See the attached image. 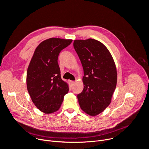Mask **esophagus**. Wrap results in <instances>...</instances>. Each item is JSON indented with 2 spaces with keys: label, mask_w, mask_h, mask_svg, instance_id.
I'll use <instances>...</instances> for the list:
<instances>
[{
  "label": "esophagus",
  "mask_w": 149,
  "mask_h": 149,
  "mask_svg": "<svg viewBox=\"0 0 149 149\" xmlns=\"http://www.w3.org/2000/svg\"><path fill=\"white\" fill-rule=\"evenodd\" d=\"M75 81H69V83L70 84V85L71 86H73L74 85V84H75Z\"/></svg>",
  "instance_id": "obj_1"
}]
</instances>
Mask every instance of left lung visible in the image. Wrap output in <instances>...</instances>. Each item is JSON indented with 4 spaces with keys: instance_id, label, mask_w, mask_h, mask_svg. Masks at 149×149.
<instances>
[{
    "instance_id": "obj_1",
    "label": "left lung",
    "mask_w": 149,
    "mask_h": 149,
    "mask_svg": "<svg viewBox=\"0 0 149 149\" xmlns=\"http://www.w3.org/2000/svg\"><path fill=\"white\" fill-rule=\"evenodd\" d=\"M74 47L84 70V88L77 98L81 109L95 116L110 105L116 90L117 73L110 51L94 39L74 40Z\"/></svg>"
}]
</instances>
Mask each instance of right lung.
Here are the masks:
<instances>
[{
    "instance_id": "obj_1",
    "label": "right lung",
    "mask_w": 149,
    "mask_h": 149,
    "mask_svg": "<svg viewBox=\"0 0 149 149\" xmlns=\"http://www.w3.org/2000/svg\"><path fill=\"white\" fill-rule=\"evenodd\" d=\"M72 41L56 38L42 41L30 61L26 75L28 91L35 105L45 114L58 111L69 91L68 84L61 77L58 58Z\"/></svg>"
}]
</instances>
